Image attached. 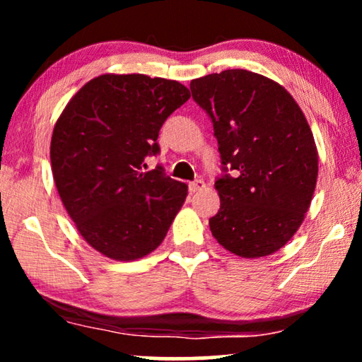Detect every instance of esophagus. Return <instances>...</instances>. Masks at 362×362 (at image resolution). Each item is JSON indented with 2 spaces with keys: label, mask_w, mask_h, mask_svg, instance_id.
Wrapping results in <instances>:
<instances>
[{
  "label": "esophagus",
  "mask_w": 362,
  "mask_h": 362,
  "mask_svg": "<svg viewBox=\"0 0 362 362\" xmlns=\"http://www.w3.org/2000/svg\"><path fill=\"white\" fill-rule=\"evenodd\" d=\"M204 186H206V185H204V181H202V180L192 181V182H189V191H191V192H197V191H201Z\"/></svg>",
  "instance_id": "esophagus-1"
}]
</instances>
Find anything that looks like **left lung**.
Returning a JSON list of instances; mask_svg holds the SVG:
<instances>
[{
  "label": "left lung",
  "instance_id": "obj_1",
  "mask_svg": "<svg viewBox=\"0 0 362 362\" xmlns=\"http://www.w3.org/2000/svg\"><path fill=\"white\" fill-rule=\"evenodd\" d=\"M209 113L224 170L209 219L214 239L242 259L280 250L300 229L318 180V150L306 118L284 86L229 69L191 81Z\"/></svg>",
  "mask_w": 362,
  "mask_h": 362
}]
</instances>
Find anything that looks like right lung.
<instances>
[{"label": "right lung", "instance_id": "right-lung-1", "mask_svg": "<svg viewBox=\"0 0 362 362\" xmlns=\"http://www.w3.org/2000/svg\"><path fill=\"white\" fill-rule=\"evenodd\" d=\"M182 83L143 74H102L59 115L51 166L67 214L92 249L130 262L161 244L187 196L163 168L145 171L158 133L187 102Z\"/></svg>", "mask_w": 362, "mask_h": 362}]
</instances>
